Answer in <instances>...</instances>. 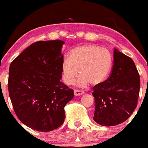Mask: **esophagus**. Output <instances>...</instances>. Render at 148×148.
Returning <instances> with one entry per match:
<instances>
[{"instance_id": "esophagus-1", "label": "esophagus", "mask_w": 148, "mask_h": 148, "mask_svg": "<svg viewBox=\"0 0 148 148\" xmlns=\"http://www.w3.org/2000/svg\"><path fill=\"white\" fill-rule=\"evenodd\" d=\"M84 92H83L82 90H74V94L75 96H81V95L84 94Z\"/></svg>"}]
</instances>
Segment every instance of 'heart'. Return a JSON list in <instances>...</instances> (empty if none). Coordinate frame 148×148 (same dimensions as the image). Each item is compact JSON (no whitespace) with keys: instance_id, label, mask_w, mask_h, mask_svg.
Here are the masks:
<instances>
[{"instance_id":"heart-1","label":"heart","mask_w":148,"mask_h":148,"mask_svg":"<svg viewBox=\"0 0 148 148\" xmlns=\"http://www.w3.org/2000/svg\"><path fill=\"white\" fill-rule=\"evenodd\" d=\"M112 66V57L109 50L95 44L79 46L71 50L69 58L62 62V80L68 86L73 84L79 73V86H98L106 79Z\"/></svg>"}]
</instances>
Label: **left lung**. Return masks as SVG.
Wrapping results in <instances>:
<instances>
[{
  "label": "left lung",
  "instance_id": "left-lung-1",
  "mask_svg": "<svg viewBox=\"0 0 148 148\" xmlns=\"http://www.w3.org/2000/svg\"><path fill=\"white\" fill-rule=\"evenodd\" d=\"M112 73L107 80L94 87V121L105 127L127 121L136 108L140 79L133 60L114 50Z\"/></svg>",
  "mask_w": 148,
  "mask_h": 148
}]
</instances>
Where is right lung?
Segmentation results:
<instances>
[{
	"mask_svg": "<svg viewBox=\"0 0 148 148\" xmlns=\"http://www.w3.org/2000/svg\"><path fill=\"white\" fill-rule=\"evenodd\" d=\"M62 40L39 41L25 48L9 66L8 89L18 119L34 130L47 132L64 121V106L73 90L60 82Z\"/></svg>",
	"mask_w": 148,
	"mask_h": 148,
	"instance_id": "add662e5",
	"label": "right lung"
}]
</instances>
